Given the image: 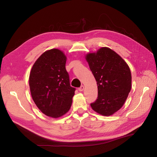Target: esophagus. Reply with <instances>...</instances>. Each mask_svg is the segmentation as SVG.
<instances>
[{
	"label": "esophagus",
	"mask_w": 157,
	"mask_h": 157,
	"mask_svg": "<svg viewBox=\"0 0 157 157\" xmlns=\"http://www.w3.org/2000/svg\"><path fill=\"white\" fill-rule=\"evenodd\" d=\"M83 89H84V86H82L81 87H80L78 89V90H79V91H83Z\"/></svg>",
	"instance_id": "1"
}]
</instances>
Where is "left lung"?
<instances>
[{
    "mask_svg": "<svg viewBox=\"0 0 157 157\" xmlns=\"http://www.w3.org/2000/svg\"><path fill=\"white\" fill-rule=\"evenodd\" d=\"M86 59L98 87L97 100L91 103L93 110L110 116L122 108L132 88V74L128 65L112 49L101 48Z\"/></svg>",
    "mask_w": 157,
    "mask_h": 157,
    "instance_id": "8db88e82",
    "label": "left lung"
}]
</instances>
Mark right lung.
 <instances>
[{"label":"right lung","instance_id":"obj_1","mask_svg":"<svg viewBox=\"0 0 157 157\" xmlns=\"http://www.w3.org/2000/svg\"><path fill=\"white\" fill-rule=\"evenodd\" d=\"M63 52L52 48L35 61L29 74L31 97L43 114L59 118L68 112L75 88L71 87Z\"/></svg>","mask_w":157,"mask_h":157}]
</instances>
